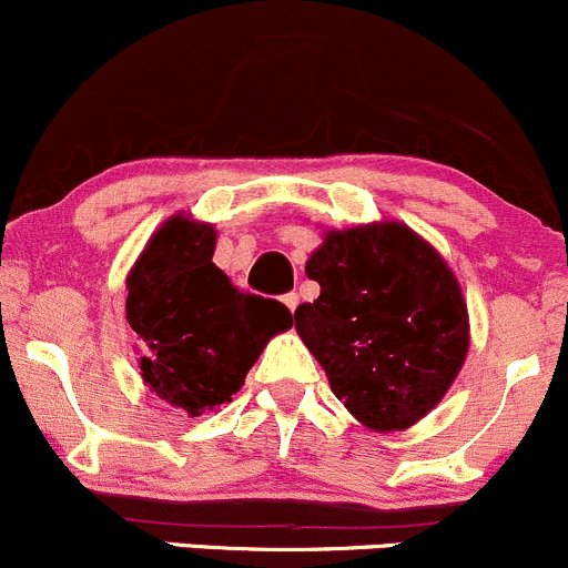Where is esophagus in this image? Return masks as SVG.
Returning <instances> with one entry per match:
<instances>
[{
    "instance_id": "1",
    "label": "esophagus",
    "mask_w": 568,
    "mask_h": 568,
    "mask_svg": "<svg viewBox=\"0 0 568 568\" xmlns=\"http://www.w3.org/2000/svg\"><path fill=\"white\" fill-rule=\"evenodd\" d=\"M282 301H284L286 308L295 311V308H297V303H301V297H297V292H286V295L282 297Z\"/></svg>"
}]
</instances>
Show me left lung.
<instances>
[{"instance_id": "obj_1", "label": "left lung", "mask_w": 568, "mask_h": 568, "mask_svg": "<svg viewBox=\"0 0 568 568\" xmlns=\"http://www.w3.org/2000/svg\"><path fill=\"white\" fill-rule=\"evenodd\" d=\"M305 273L322 286L295 329L335 397L369 429H405L435 407L469 348L467 303L445 260L386 222L327 233Z\"/></svg>"}]
</instances>
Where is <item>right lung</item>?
I'll return each mask as SVG.
<instances>
[{
	"label": "right lung",
	"mask_w": 568,
	"mask_h": 568,
	"mask_svg": "<svg viewBox=\"0 0 568 568\" xmlns=\"http://www.w3.org/2000/svg\"><path fill=\"white\" fill-rule=\"evenodd\" d=\"M214 241L212 225L174 216L129 276L125 318L144 384L190 416L231 403L265 343L292 327L284 303L231 284L212 263Z\"/></svg>",
	"instance_id": "1"
}]
</instances>
